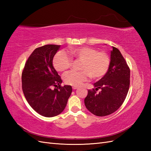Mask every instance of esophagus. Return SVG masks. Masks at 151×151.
Masks as SVG:
<instances>
[{"mask_svg":"<svg viewBox=\"0 0 151 151\" xmlns=\"http://www.w3.org/2000/svg\"><path fill=\"white\" fill-rule=\"evenodd\" d=\"M77 89V87H75V86H74V87H73V89H74V90H75V89Z\"/></svg>","mask_w":151,"mask_h":151,"instance_id":"esophagus-1","label":"esophagus"}]
</instances>
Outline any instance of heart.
I'll return each instance as SVG.
<instances>
[{"mask_svg":"<svg viewBox=\"0 0 151 151\" xmlns=\"http://www.w3.org/2000/svg\"><path fill=\"white\" fill-rule=\"evenodd\" d=\"M73 57L82 60L81 71L71 70L63 76L65 84L79 86L88 81L89 76L94 79L102 78L108 70L110 64V57L106 53L98 52L93 47H80L73 48L69 50ZM72 60L66 52L60 51L53 59V65L59 72H64L70 67Z\"/></svg>","mask_w":151,"mask_h":151,"instance_id":"obj_1","label":"heart"}]
</instances>
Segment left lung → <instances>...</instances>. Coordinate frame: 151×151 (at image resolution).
Masks as SVG:
<instances>
[{
  "label": "left lung",
  "instance_id": "left-lung-1",
  "mask_svg": "<svg viewBox=\"0 0 151 151\" xmlns=\"http://www.w3.org/2000/svg\"><path fill=\"white\" fill-rule=\"evenodd\" d=\"M129 67L117 48L110 51L108 70L101 80L93 84L95 89L88 90L84 99L86 108L97 116H106L117 110L126 98L130 86ZM101 89L99 93L96 91Z\"/></svg>",
  "mask_w": 151,
  "mask_h": 151
}]
</instances>
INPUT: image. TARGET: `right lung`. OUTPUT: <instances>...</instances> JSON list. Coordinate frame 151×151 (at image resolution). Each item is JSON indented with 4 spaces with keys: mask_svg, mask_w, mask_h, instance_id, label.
<instances>
[{
    "mask_svg": "<svg viewBox=\"0 0 151 151\" xmlns=\"http://www.w3.org/2000/svg\"><path fill=\"white\" fill-rule=\"evenodd\" d=\"M61 45H46L35 49L22 73V88L30 106L41 115L52 117L65 109L72 87L61 86L62 81L52 65ZM52 87H55L52 89Z\"/></svg>",
    "mask_w": 151,
    "mask_h": 151,
    "instance_id": "obj_1",
    "label": "right lung"
}]
</instances>
